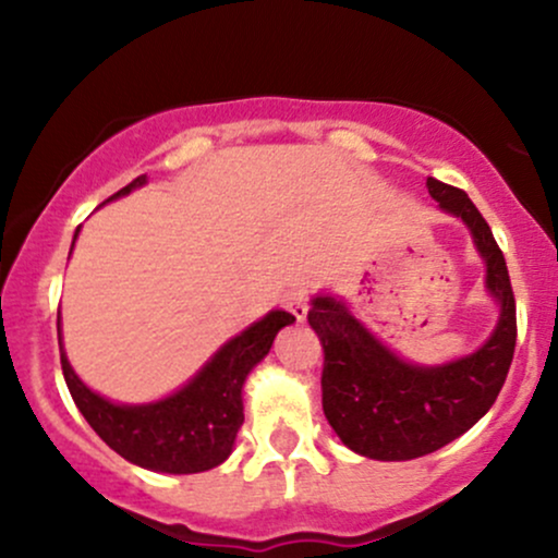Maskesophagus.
I'll return each instance as SVG.
<instances>
[{
	"instance_id": "esophagus-1",
	"label": "esophagus",
	"mask_w": 558,
	"mask_h": 558,
	"mask_svg": "<svg viewBox=\"0 0 558 558\" xmlns=\"http://www.w3.org/2000/svg\"><path fill=\"white\" fill-rule=\"evenodd\" d=\"M286 310L291 312L293 317L299 319H306V312H310V293L304 291V288H293V291L286 293Z\"/></svg>"
}]
</instances>
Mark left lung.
<instances>
[{
    "label": "left lung",
    "instance_id": "1",
    "mask_svg": "<svg viewBox=\"0 0 558 558\" xmlns=\"http://www.w3.org/2000/svg\"><path fill=\"white\" fill-rule=\"evenodd\" d=\"M440 209L462 217L488 267V291L501 304L496 330L475 354L440 367L399 360L349 315L341 301H312V330L323 343V409L351 451L403 462L438 451L470 430L496 401L514 360L517 304L504 252L462 189L427 178Z\"/></svg>",
    "mask_w": 558,
    "mask_h": 558
}]
</instances>
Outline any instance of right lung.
<instances>
[{"label": "right lung", "instance_id": "1", "mask_svg": "<svg viewBox=\"0 0 558 558\" xmlns=\"http://www.w3.org/2000/svg\"><path fill=\"white\" fill-rule=\"evenodd\" d=\"M141 183L144 175L110 198L131 194V189ZM293 319L296 317L288 312H270L222 345L189 386L157 403L120 407L101 399L78 380L65 351H60L62 375L75 407L112 451L144 470L194 475L222 464L233 451L235 433L243 425V380L254 364L265 360L278 330L291 325ZM57 332H60V315H57Z\"/></svg>", "mask_w": 558, "mask_h": 558}]
</instances>
